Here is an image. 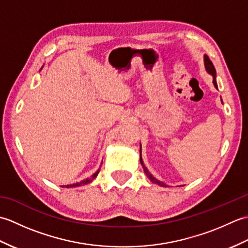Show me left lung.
<instances>
[{"instance_id": "left-lung-1", "label": "left lung", "mask_w": 248, "mask_h": 248, "mask_svg": "<svg viewBox=\"0 0 248 248\" xmlns=\"http://www.w3.org/2000/svg\"><path fill=\"white\" fill-rule=\"evenodd\" d=\"M204 66H205V69H207V71L210 73V75L213 76V84H214V86L217 88V81H215V76H217V71H215V68H214V66H213V64H212V62L210 61L208 55H204ZM140 164L143 165L144 171H145V173L147 175V177H148L152 182L157 184V186H166V184H164L163 182L159 181V180H157V179H155L154 176L151 175V173L149 172V170H147V167L144 165V163H143V160H141V157H140Z\"/></svg>"}]
</instances>
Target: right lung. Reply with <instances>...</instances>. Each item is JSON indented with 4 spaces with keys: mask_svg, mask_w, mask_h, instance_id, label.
I'll use <instances>...</instances> for the list:
<instances>
[{
    "mask_svg": "<svg viewBox=\"0 0 248 248\" xmlns=\"http://www.w3.org/2000/svg\"><path fill=\"white\" fill-rule=\"evenodd\" d=\"M99 170H98L96 172H94L93 175L91 178H89V179H86V180H83V181H81V182H78V183H75V184H70V186H65V187H76V186H82V184L89 183V182H91L92 180H93V179L98 176Z\"/></svg>",
    "mask_w": 248,
    "mask_h": 248,
    "instance_id": "1",
    "label": "right lung"
}]
</instances>
